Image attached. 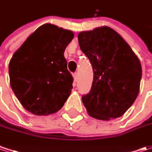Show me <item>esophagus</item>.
Here are the masks:
<instances>
[{"instance_id":"34e87169","label":"esophagus","mask_w":152,"mask_h":152,"mask_svg":"<svg viewBox=\"0 0 152 152\" xmlns=\"http://www.w3.org/2000/svg\"><path fill=\"white\" fill-rule=\"evenodd\" d=\"M77 76H78L77 72H75V73L73 74V78H74V81H76V80H77Z\"/></svg>"}]
</instances>
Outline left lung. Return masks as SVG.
<instances>
[{
	"label": "left lung",
	"mask_w": 152,
	"mask_h": 152,
	"mask_svg": "<svg viewBox=\"0 0 152 152\" xmlns=\"http://www.w3.org/2000/svg\"><path fill=\"white\" fill-rule=\"evenodd\" d=\"M78 42L93 69L91 91L81 97L87 113L104 121L121 117L140 92L142 69L137 55L107 26L82 31Z\"/></svg>",
	"instance_id": "1"
}]
</instances>
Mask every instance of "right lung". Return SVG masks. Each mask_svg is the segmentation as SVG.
Instances as JSON below:
<instances>
[{
	"mask_svg": "<svg viewBox=\"0 0 152 152\" xmlns=\"http://www.w3.org/2000/svg\"><path fill=\"white\" fill-rule=\"evenodd\" d=\"M73 38L71 30L44 24L13 54L9 62L10 85L28 112L39 116L55 113L71 95L73 77L64 52Z\"/></svg>",
	"mask_w": 152,
	"mask_h": 152,
	"instance_id": "obj_1",
	"label": "right lung"
}]
</instances>
